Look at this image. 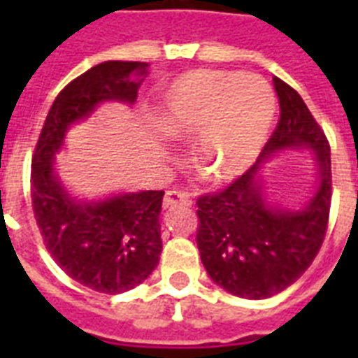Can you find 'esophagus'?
Returning a JSON list of instances; mask_svg holds the SVG:
<instances>
[{"label":"esophagus","instance_id":"obj_1","mask_svg":"<svg viewBox=\"0 0 358 358\" xmlns=\"http://www.w3.org/2000/svg\"><path fill=\"white\" fill-rule=\"evenodd\" d=\"M163 206L174 208V206H191V196L185 191L171 189L163 196Z\"/></svg>","mask_w":358,"mask_h":358}]
</instances>
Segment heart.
<instances>
[{
	"label": "heart",
	"mask_w": 358,
	"mask_h": 358,
	"mask_svg": "<svg viewBox=\"0 0 358 358\" xmlns=\"http://www.w3.org/2000/svg\"><path fill=\"white\" fill-rule=\"evenodd\" d=\"M275 106L273 89L258 76L193 70L165 92L159 122L178 139L196 135V159L217 180H232L266 145Z\"/></svg>",
	"instance_id": "heart-1"
}]
</instances>
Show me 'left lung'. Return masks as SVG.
<instances>
[{
  "label": "left lung",
  "mask_w": 358,
  "mask_h": 358,
  "mask_svg": "<svg viewBox=\"0 0 358 358\" xmlns=\"http://www.w3.org/2000/svg\"><path fill=\"white\" fill-rule=\"evenodd\" d=\"M280 103L277 128L250 169L215 193L196 199V247L208 275L232 295L267 299L294 284L310 267L327 234L333 176L331 146L295 89L273 78ZM305 144L315 148L320 187L305 210L271 208L255 173L269 153Z\"/></svg>",
  "instance_id": "1"
}]
</instances>
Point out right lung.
Instances as JSON below:
<instances>
[{
  "label": "right lung",
  "mask_w": 358,
  "mask_h": 358,
  "mask_svg": "<svg viewBox=\"0 0 358 358\" xmlns=\"http://www.w3.org/2000/svg\"><path fill=\"white\" fill-rule=\"evenodd\" d=\"M146 63L106 61L72 80L55 98L31 159V204L48 252L76 282L100 294H122L159 264V212L165 191H143L96 204H74L53 176V154L64 131L103 100L135 102Z\"/></svg>",
  "instance_id": "right-lung-1"
}]
</instances>
